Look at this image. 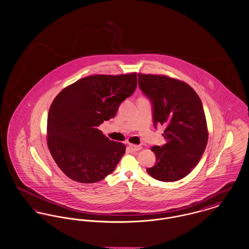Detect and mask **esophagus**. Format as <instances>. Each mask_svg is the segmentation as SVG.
I'll return each instance as SVG.
<instances>
[{
	"label": "esophagus",
	"mask_w": 249,
	"mask_h": 249,
	"mask_svg": "<svg viewBox=\"0 0 249 249\" xmlns=\"http://www.w3.org/2000/svg\"><path fill=\"white\" fill-rule=\"evenodd\" d=\"M129 148L132 150V151H139V150L142 149V146L141 145H136V144H129Z\"/></svg>",
	"instance_id": "esophagus-1"
}]
</instances>
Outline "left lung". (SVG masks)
Masks as SVG:
<instances>
[{
  "label": "left lung",
  "instance_id": "left-lung-1",
  "mask_svg": "<svg viewBox=\"0 0 249 249\" xmlns=\"http://www.w3.org/2000/svg\"><path fill=\"white\" fill-rule=\"evenodd\" d=\"M139 75V87L149 98L153 122L166 126V143L154 146L156 163L146 169L160 181L172 182L189 175L198 164L208 143V127L202 102L188 84L165 75Z\"/></svg>",
  "mask_w": 249,
  "mask_h": 249
}]
</instances>
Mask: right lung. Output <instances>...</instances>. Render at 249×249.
<instances>
[{"mask_svg": "<svg viewBox=\"0 0 249 249\" xmlns=\"http://www.w3.org/2000/svg\"><path fill=\"white\" fill-rule=\"evenodd\" d=\"M137 88V73L90 75L62 89L53 101L47 144L60 170L71 179L95 183L111 174L125 145L98 129L116 115L119 106Z\"/></svg>", "mask_w": 249, "mask_h": 249, "instance_id": "1", "label": "right lung"}]
</instances>
